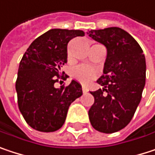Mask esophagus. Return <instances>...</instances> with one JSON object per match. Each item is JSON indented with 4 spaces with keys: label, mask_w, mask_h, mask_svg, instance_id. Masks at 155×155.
Listing matches in <instances>:
<instances>
[{
    "label": "esophagus",
    "mask_w": 155,
    "mask_h": 155,
    "mask_svg": "<svg viewBox=\"0 0 155 155\" xmlns=\"http://www.w3.org/2000/svg\"><path fill=\"white\" fill-rule=\"evenodd\" d=\"M82 91H83V93H84V94H86V93L87 92V88L83 86V87H82Z\"/></svg>",
    "instance_id": "esophagus-1"
}]
</instances>
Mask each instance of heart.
Listing matches in <instances>:
<instances>
[{
  "label": "heart",
  "mask_w": 155,
  "mask_h": 155,
  "mask_svg": "<svg viewBox=\"0 0 155 155\" xmlns=\"http://www.w3.org/2000/svg\"><path fill=\"white\" fill-rule=\"evenodd\" d=\"M73 76L79 82L87 84L97 76V71L90 66L81 65L74 69Z\"/></svg>",
  "instance_id": "1"
}]
</instances>
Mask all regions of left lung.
Listing matches in <instances>:
<instances>
[{
  "label": "left lung",
  "instance_id": "1",
  "mask_svg": "<svg viewBox=\"0 0 155 155\" xmlns=\"http://www.w3.org/2000/svg\"><path fill=\"white\" fill-rule=\"evenodd\" d=\"M88 35L107 49L104 75L97 83L103 89L90 92L94 97L88 116L97 131L117 132L132 120L145 85V54L125 30L107 28L91 30Z\"/></svg>",
  "mask_w": 155,
  "mask_h": 155
}]
</instances>
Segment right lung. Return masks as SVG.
<instances>
[{"label": "right lung", "instance_id": "add662e5", "mask_svg": "<svg viewBox=\"0 0 155 155\" xmlns=\"http://www.w3.org/2000/svg\"><path fill=\"white\" fill-rule=\"evenodd\" d=\"M84 35L82 30L51 29L37 37L23 55L16 81L18 104L25 120L34 129L53 132L61 128L69 105L82 95L81 85L75 80L60 88L54 84L59 78H68L61 72L67 63L68 43Z\"/></svg>", "mask_w": 155, "mask_h": 155}]
</instances>
